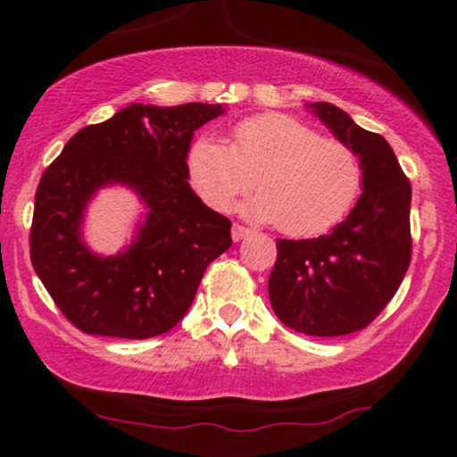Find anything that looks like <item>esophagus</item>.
Wrapping results in <instances>:
<instances>
[{"label":"esophagus","mask_w":457,"mask_h":457,"mask_svg":"<svg viewBox=\"0 0 457 457\" xmlns=\"http://www.w3.org/2000/svg\"><path fill=\"white\" fill-rule=\"evenodd\" d=\"M252 233H253V230L247 228V227H243V224H233V230H230V235H233L235 241L245 239V237H249Z\"/></svg>","instance_id":"obj_1"}]
</instances>
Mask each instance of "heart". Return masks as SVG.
I'll return each mask as SVG.
<instances>
[{
  "label": "heart",
  "instance_id": "1",
  "mask_svg": "<svg viewBox=\"0 0 457 457\" xmlns=\"http://www.w3.org/2000/svg\"><path fill=\"white\" fill-rule=\"evenodd\" d=\"M187 168L193 189L214 210H228L258 187L247 214L277 220L293 237L335 227L361 189L360 158L347 143L280 112L243 118L230 129L228 145L199 137Z\"/></svg>",
  "mask_w": 457,
  "mask_h": 457
}]
</instances>
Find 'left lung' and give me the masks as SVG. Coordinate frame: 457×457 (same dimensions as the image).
<instances>
[{"mask_svg":"<svg viewBox=\"0 0 457 457\" xmlns=\"http://www.w3.org/2000/svg\"><path fill=\"white\" fill-rule=\"evenodd\" d=\"M314 114L360 155L364 191L352 214L318 239H278L268 295L280 322L310 337L366 328L395 295L411 260V185L389 143L333 104Z\"/></svg>","mask_w":457,"mask_h":457,"instance_id":"obj_1","label":"left lung"}]
</instances>
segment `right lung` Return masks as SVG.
Listing matches in <instances>:
<instances>
[{"mask_svg":"<svg viewBox=\"0 0 457 457\" xmlns=\"http://www.w3.org/2000/svg\"><path fill=\"white\" fill-rule=\"evenodd\" d=\"M222 105H129L89 124L41 174L30 262L54 303L87 335L149 339L185 316L210 262L230 247V220L191 191L187 152ZM133 186L150 208L133 246L97 259L79 243L84 204L102 184Z\"/></svg>","mask_w":457,"mask_h":457,"instance_id":"1","label":"right lung"}]
</instances>
